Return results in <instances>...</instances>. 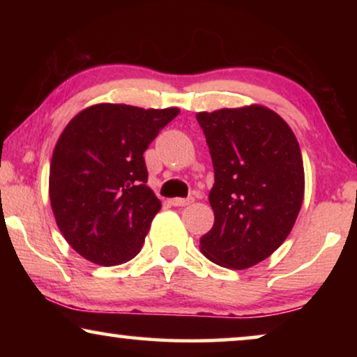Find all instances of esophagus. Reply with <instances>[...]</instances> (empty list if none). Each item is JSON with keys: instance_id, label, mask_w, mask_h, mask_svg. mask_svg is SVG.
Returning a JSON list of instances; mask_svg holds the SVG:
<instances>
[{"instance_id": "34e87169", "label": "esophagus", "mask_w": 357, "mask_h": 357, "mask_svg": "<svg viewBox=\"0 0 357 357\" xmlns=\"http://www.w3.org/2000/svg\"><path fill=\"white\" fill-rule=\"evenodd\" d=\"M193 203V198H174L172 204L174 206H188Z\"/></svg>"}]
</instances>
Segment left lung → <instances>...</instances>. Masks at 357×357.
Returning a JSON list of instances; mask_svg holds the SVG:
<instances>
[{"label":"left lung","mask_w":357,"mask_h":357,"mask_svg":"<svg viewBox=\"0 0 357 357\" xmlns=\"http://www.w3.org/2000/svg\"><path fill=\"white\" fill-rule=\"evenodd\" d=\"M214 185V224L199 241L208 260L247 270L289 236L305 190L304 162L291 126L260 104L199 112Z\"/></svg>","instance_id":"obj_1"}]
</instances>
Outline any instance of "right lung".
I'll return each mask as SVG.
<instances>
[{"mask_svg":"<svg viewBox=\"0 0 357 357\" xmlns=\"http://www.w3.org/2000/svg\"><path fill=\"white\" fill-rule=\"evenodd\" d=\"M178 107H86L61 131L50 162L48 195L56 226L82 258L100 266L141 252L160 204L148 185L144 151Z\"/></svg>","mask_w":357,"mask_h":357,"instance_id":"1","label":"right lung"}]
</instances>
